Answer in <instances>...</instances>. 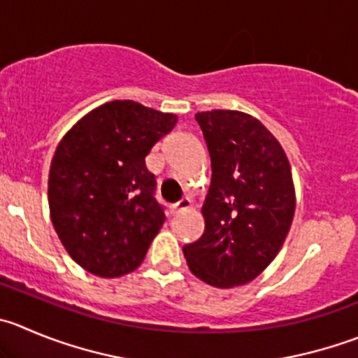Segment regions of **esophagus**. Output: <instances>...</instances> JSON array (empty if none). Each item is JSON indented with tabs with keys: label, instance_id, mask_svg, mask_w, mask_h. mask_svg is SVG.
I'll return each mask as SVG.
<instances>
[{
	"label": "esophagus",
	"instance_id": "1",
	"mask_svg": "<svg viewBox=\"0 0 358 358\" xmlns=\"http://www.w3.org/2000/svg\"><path fill=\"white\" fill-rule=\"evenodd\" d=\"M189 206H192V200H189V199H181V200H179V202H176V203H172V206H170V213H172V214L181 213V210L189 209Z\"/></svg>",
	"mask_w": 358,
	"mask_h": 358
}]
</instances>
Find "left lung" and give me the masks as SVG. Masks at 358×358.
I'll return each instance as SVG.
<instances>
[{
	"mask_svg": "<svg viewBox=\"0 0 358 358\" xmlns=\"http://www.w3.org/2000/svg\"><path fill=\"white\" fill-rule=\"evenodd\" d=\"M213 166L202 206L206 230L182 248L203 283L232 288L253 281L275 258L295 213L292 169L274 135L239 110L199 112Z\"/></svg>",
	"mask_w": 358,
	"mask_h": 358,
	"instance_id": "1",
	"label": "left lung"
}]
</instances>
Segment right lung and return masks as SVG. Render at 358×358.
Masks as SVG:
<instances>
[{"label":"right lung","mask_w":358,"mask_h":358,"mask_svg":"<svg viewBox=\"0 0 358 358\" xmlns=\"http://www.w3.org/2000/svg\"><path fill=\"white\" fill-rule=\"evenodd\" d=\"M176 122L173 114L115 100L75 122L57 145L50 220L68 255L91 274L119 278L144 260L165 221L145 156Z\"/></svg>","instance_id":"obj_1"}]
</instances>
